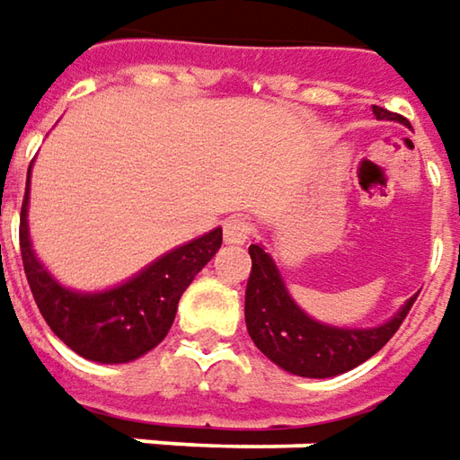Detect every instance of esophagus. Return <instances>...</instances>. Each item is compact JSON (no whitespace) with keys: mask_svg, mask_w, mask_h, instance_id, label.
<instances>
[{"mask_svg":"<svg viewBox=\"0 0 460 460\" xmlns=\"http://www.w3.org/2000/svg\"><path fill=\"white\" fill-rule=\"evenodd\" d=\"M252 234H254V226H252L250 218H244V216H231L229 221L224 224L226 244H244V242H250Z\"/></svg>","mask_w":460,"mask_h":460,"instance_id":"1","label":"esophagus"}]
</instances>
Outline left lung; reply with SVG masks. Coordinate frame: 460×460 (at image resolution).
<instances>
[{
    "label": "left lung",
    "instance_id": "left-lung-1",
    "mask_svg": "<svg viewBox=\"0 0 460 460\" xmlns=\"http://www.w3.org/2000/svg\"><path fill=\"white\" fill-rule=\"evenodd\" d=\"M378 120H399L402 115L373 105ZM252 272L244 296V319L252 342L268 355L275 366L304 378H332L366 363L370 355L389 342L407 319L417 296L391 316L386 324L370 330L330 327L311 319L290 298L288 288L275 268L272 257L260 244L250 247Z\"/></svg>",
    "mask_w": 460,
    "mask_h": 460
}]
</instances>
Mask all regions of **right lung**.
Listing matches in <instances>:
<instances>
[{
    "mask_svg": "<svg viewBox=\"0 0 460 460\" xmlns=\"http://www.w3.org/2000/svg\"><path fill=\"white\" fill-rule=\"evenodd\" d=\"M28 195L31 180L20 213V252L32 298L53 334L94 363H130L156 348L174 322L180 296L208 265L224 239L221 229H213L162 254L115 288L79 293L64 288L35 257L28 229Z\"/></svg>",
    "mask_w": 460,
    "mask_h": 460,
    "instance_id": "add662e5",
    "label": "right lung"
}]
</instances>
